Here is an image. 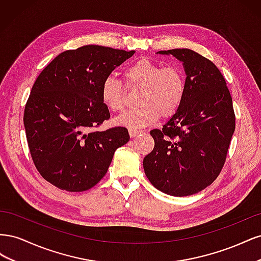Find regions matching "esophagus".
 I'll use <instances>...</instances> for the list:
<instances>
[{"label":"esophagus","instance_id":"34e87169","mask_svg":"<svg viewBox=\"0 0 261 261\" xmlns=\"http://www.w3.org/2000/svg\"><path fill=\"white\" fill-rule=\"evenodd\" d=\"M128 133H129V136L133 138V137H136L137 135H139V134H141L143 132L137 130V129H129Z\"/></svg>","mask_w":261,"mask_h":261}]
</instances>
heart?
I'll return each instance as SVG.
<instances>
[{
  "label": "heart",
  "mask_w": 261,
  "mask_h": 261,
  "mask_svg": "<svg viewBox=\"0 0 261 261\" xmlns=\"http://www.w3.org/2000/svg\"><path fill=\"white\" fill-rule=\"evenodd\" d=\"M125 85L108 77L101 86V99L113 112H122L127 105V89L141 90L140 108L116 118V124L129 129L147 127L162 117L174 115L186 94V76L175 64L162 66L160 63L140 59L123 72Z\"/></svg>",
  "instance_id": "heart-1"
}]
</instances>
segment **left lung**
Returning a JSON list of instances; mask_svg holds the SVG:
<instances>
[{"instance_id":"obj_1","label":"left lung","mask_w":261,"mask_h":261,"mask_svg":"<svg viewBox=\"0 0 261 261\" xmlns=\"http://www.w3.org/2000/svg\"><path fill=\"white\" fill-rule=\"evenodd\" d=\"M183 62L186 94L162 129H152L154 148L144 159L148 179L176 197L197 194L222 170L235 129L231 93L213 63L189 49L159 51Z\"/></svg>"}]
</instances>
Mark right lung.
Listing matches in <instances>:
<instances>
[{
	"label": "right lung",
	"mask_w": 261,
	"mask_h": 261,
	"mask_svg": "<svg viewBox=\"0 0 261 261\" xmlns=\"http://www.w3.org/2000/svg\"><path fill=\"white\" fill-rule=\"evenodd\" d=\"M135 51L84 45L59 54L36 80L23 112L31 158L41 176L67 192L98 184L115 150L129 140L122 126L94 128L110 118L101 86Z\"/></svg>",
	"instance_id": "obj_1"
}]
</instances>
